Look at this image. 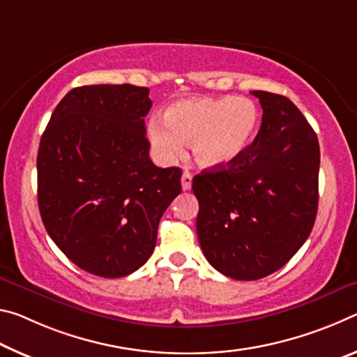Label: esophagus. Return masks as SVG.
<instances>
[{
	"label": "esophagus",
	"instance_id": "1",
	"mask_svg": "<svg viewBox=\"0 0 357 357\" xmlns=\"http://www.w3.org/2000/svg\"><path fill=\"white\" fill-rule=\"evenodd\" d=\"M191 183H192V175L190 172H183V175H182V188L185 191H188L191 188Z\"/></svg>",
	"mask_w": 357,
	"mask_h": 357
}]
</instances>
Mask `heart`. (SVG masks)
I'll return each mask as SVG.
<instances>
[{
    "label": "heart",
    "instance_id": "1",
    "mask_svg": "<svg viewBox=\"0 0 357 357\" xmlns=\"http://www.w3.org/2000/svg\"><path fill=\"white\" fill-rule=\"evenodd\" d=\"M261 112L248 98L190 99L169 109L167 120H153L150 140L162 161H174L192 140V155L202 167L217 169L236 161L253 142Z\"/></svg>",
    "mask_w": 357,
    "mask_h": 357
}]
</instances>
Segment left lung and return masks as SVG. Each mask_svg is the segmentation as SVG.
Here are the masks:
<instances>
[{
	"mask_svg": "<svg viewBox=\"0 0 357 357\" xmlns=\"http://www.w3.org/2000/svg\"><path fill=\"white\" fill-rule=\"evenodd\" d=\"M251 95L262 107L253 144L231 165L192 178L204 255L223 275L245 282L277 272L305 243L319 174L317 132L301 110L275 93Z\"/></svg>",
	"mask_w": 357,
	"mask_h": 357,
	"instance_id": "8db88e82",
	"label": "left lung"
}]
</instances>
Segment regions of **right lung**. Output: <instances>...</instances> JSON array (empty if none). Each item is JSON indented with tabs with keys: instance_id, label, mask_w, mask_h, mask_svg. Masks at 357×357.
I'll return each instance as SVG.
<instances>
[{
	"instance_id": "right-lung-1",
	"label": "right lung",
	"mask_w": 357,
	"mask_h": 357,
	"mask_svg": "<svg viewBox=\"0 0 357 357\" xmlns=\"http://www.w3.org/2000/svg\"><path fill=\"white\" fill-rule=\"evenodd\" d=\"M149 91L77 86L40 137V218L56 247L93 275L120 278L144 266L162 213L182 191V169L158 167L149 156Z\"/></svg>"
}]
</instances>
